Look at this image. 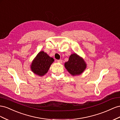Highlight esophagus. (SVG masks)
<instances>
[{
    "mask_svg": "<svg viewBox=\"0 0 120 120\" xmlns=\"http://www.w3.org/2000/svg\"><path fill=\"white\" fill-rule=\"evenodd\" d=\"M57 62L60 63H62V60H61V59L60 60H57Z\"/></svg>",
    "mask_w": 120,
    "mask_h": 120,
    "instance_id": "esophagus-1",
    "label": "esophagus"
}]
</instances>
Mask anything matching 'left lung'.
<instances>
[{
    "label": "left lung",
    "instance_id": "obj_1",
    "mask_svg": "<svg viewBox=\"0 0 120 120\" xmlns=\"http://www.w3.org/2000/svg\"><path fill=\"white\" fill-rule=\"evenodd\" d=\"M64 65L69 73L73 76L81 74L86 67V64L83 58L76 53L71 55Z\"/></svg>",
    "mask_w": 120,
    "mask_h": 120
}]
</instances>
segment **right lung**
<instances>
[{
  "label": "right lung",
  "instance_id": "add662e5",
  "mask_svg": "<svg viewBox=\"0 0 120 120\" xmlns=\"http://www.w3.org/2000/svg\"><path fill=\"white\" fill-rule=\"evenodd\" d=\"M54 61L53 58L46 53L41 51L33 60L30 68L34 73L42 76L47 73Z\"/></svg>",
  "mask_w": 120,
  "mask_h": 120
}]
</instances>
